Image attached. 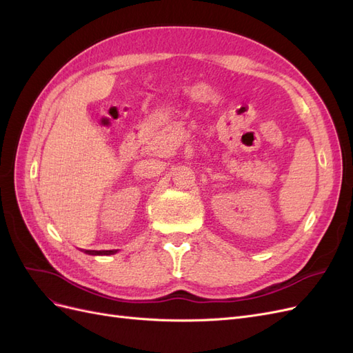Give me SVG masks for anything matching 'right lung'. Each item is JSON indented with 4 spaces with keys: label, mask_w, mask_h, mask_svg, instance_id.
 <instances>
[{
    "label": "right lung",
    "mask_w": 353,
    "mask_h": 353,
    "mask_svg": "<svg viewBox=\"0 0 353 353\" xmlns=\"http://www.w3.org/2000/svg\"><path fill=\"white\" fill-rule=\"evenodd\" d=\"M83 252L90 253V254H113L117 250H100V252H97V250H83Z\"/></svg>",
    "instance_id": "obj_1"
}]
</instances>
